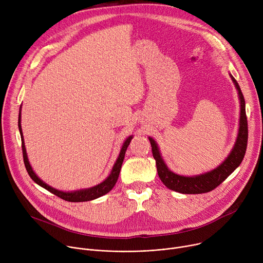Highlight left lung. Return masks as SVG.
<instances>
[{
    "mask_svg": "<svg viewBox=\"0 0 263 263\" xmlns=\"http://www.w3.org/2000/svg\"><path fill=\"white\" fill-rule=\"evenodd\" d=\"M239 95L240 99V121H239V132L232 152L219 166L211 172L195 177H184L171 172L165 165L164 161L160 156L157 143L153 138L148 137L152 146L153 157L156 160V166L158 176L167 189L177 193L186 195H198L205 194L213 191L214 189L226 180L241 163L246 149L248 145V121L246 115V102L241 89L237 81L231 76Z\"/></svg>",
    "mask_w": 263,
    "mask_h": 263,
    "instance_id": "8db88e82",
    "label": "left lung"
}]
</instances>
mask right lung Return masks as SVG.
Instances as JSON below:
<instances>
[{"instance_id": "1", "label": "right lung", "mask_w": 263, "mask_h": 263, "mask_svg": "<svg viewBox=\"0 0 263 263\" xmlns=\"http://www.w3.org/2000/svg\"><path fill=\"white\" fill-rule=\"evenodd\" d=\"M18 129H20V133H21V137H22V148H23V157H24V163L26 166V170L29 174V176L31 177V179L37 183L39 185H41L42 187H44L45 190L49 191L50 193L54 194L55 196L61 198L62 200H65L67 202H86V201H91L95 199H98L104 195H106L107 193H109L114 186L116 185L119 176H120V172L122 168V164L125 158V153L127 151V147L132 139V136H129L127 138V140L124 142L123 147L121 149L120 156L117 160V162L114 165V168L111 171V174L109 175V177L102 182L101 184L91 187V189L88 190H82V191H78V192H73V193H63V192H59L57 190L52 189L51 186H49L48 184H46L44 181H42L39 177L35 175V173L33 172L29 161H28V157H27V153H26V147H25V143H24V137H23V132H22V127H21V112L18 115Z\"/></svg>"}]
</instances>
